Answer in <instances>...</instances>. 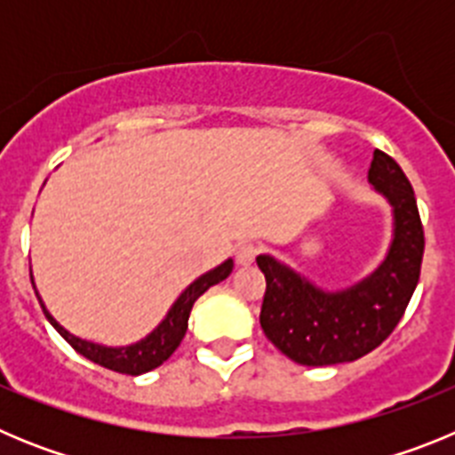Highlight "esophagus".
<instances>
[{
  "instance_id": "34e87169",
  "label": "esophagus",
  "mask_w": 455,
  "mask_h": 455,
  "mask_svg": "<svg viewBox=\"0 0 455 455\" xmlns=\"http://www.w3.org/2000/svg\"><path fill=\"white\" fill-rule=\"evenodd\" d=\"M255 255H257V246L255 243H241L239 248H236V264H241V267H248V264L255 262Z\"/></svg>"
}]
</instances>
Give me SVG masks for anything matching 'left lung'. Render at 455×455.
Listing matches in <instances>:
<instances>
[{
	"instance_id": "1",
	"label": "left lung",
	"mask_w": 455,
	"mask_h": 455,
	"mask_svg": "<svg viewBox=\"0 0 455 455\" xmlns=\"http://www.w3.org/2000/svg\"><path fill=\"white\" fill-rule=\"evenodd\" d=\"M392 207V241L383 262L363 280L323 289L273 255H257L267 277L262 323L277 351L305 367L353 363L380 347L403 316L424 257V228L415 191L385 152H373L367 175Z\"/></svg>"
}]
</instances>
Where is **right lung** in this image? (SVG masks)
<instances>
[{
    "mask_svg": "<svg viewBox=\"0 0 455 455\" xmlns=\"http://www.w3.org/2000/svg\"><path fill=\"white\" fill-rule=\"evenodd\" d=\"M232 268H235V262H232V259H225V262L219 264L216 268L196 277V280L180 293L178 300L171 305V309H168V315L162 319V323L156 325L150 335L134 341V344H127V347H104V344H95V341H88L77 335H72L70 331H66V328L47 312L45 303H43V299L38 296V291H36V296H38L40 307L45 312L47 321L54 325L56 332H59L79 355L88 357L91 363L111 369V371L127 373V376H140V373H148L152 371V369L159 367V364H164L168 357L175 353V348L180 347V341L187 335L188 315H191L193 303H196L209 287L223 283L225 277L232 273ZM31 283H34V280H31Z\"/></svg>",
    "mask_w": 455,
    "mask_h": 455,
    "instance_id": "right-lung-1",
    "label": "right lung"
}]
</instances>
